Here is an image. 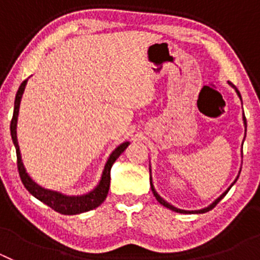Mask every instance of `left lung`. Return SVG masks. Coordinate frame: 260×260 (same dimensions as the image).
Masks as SVG:
<instances>
[{
	"instance_id": "1",
	"label": "left lung",
	"mask_w": 260,
	"mask_h": 260,
	"mask_svg": "<svg viewBox=\"0 0 260 260\" xmlns=\"http://www.w3.org/2000/svg\"><path fill=\"white\" fill-rule=\"evenodd\" d=\"M229 86L231 87H233L234 88V91H236V92H237V95H238V98L241 99V95H240V91H238L237 88H236V86H234V84H232L231 82H229ZM241 102H242V99H241ZM242 119H243V126H245V137H246V127H247V123H246V117H245V114H243L242 116ZM243 141H245V139H243ZM243 144V143H242ZM241 155H242V153H241ZM240 173H241V169H240V172H238V176H237V178H236V180L233 181V183H232L231 186H229L228 189L225 190L224 192H222L221 195H220L219 198L217 199H215V201L212 202V203L210 204V206H207V207H204V208H201V210H181V208H177V207H174L173 204H171L169 203V202H167L165 201L164 198H161V197H160V194H158L157 191H156V189H155V186H153V182H152V177L150 176V183H151V190H152V192H153V195H155V198L157 199V202L160 204H162V206H164V207H167V208H169V210H172V211H174V212H180V213H204V212H208V211H211L212 210L213 207H215L216 204L219 203L220 201H221L222 198H224L225 195L228 194V191L229 190H231V187L232 186L234 185V183H236V181L238 180V177H240ZM150 174H151V165H150Z\"/></svg>"
}]
</instances>
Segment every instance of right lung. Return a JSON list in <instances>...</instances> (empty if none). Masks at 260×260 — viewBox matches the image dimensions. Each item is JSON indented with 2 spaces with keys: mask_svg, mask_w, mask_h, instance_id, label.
<instances>
[{
  "mask_svg": "<svg viewBox=\"0 0 260 260\" xmlns=\"http://www.w3.org/2000/svg\"><path fill=\"white\" fill-rule=\"evenodd\" d=\"M28 79H26L18 88V92L15 95V102H14V113L13 118H11L10 123V134L13 143L15 146V151H17V160H18V171H19L20 180H22L23 185L32 194L36 199L43 202L44 204L49 206L57 212L62 213V215H78V213H83L87 211H91L93 208L99 207L103 202L107 198L108 191H109V185H110V169L112 165L114 164L119 155L127 148L130 142H123L119 146H117L112 153L108 157L107 162L103 169L102 177L99 181L98 185L93 187L91 191L87 194L82 195H66L61 191H54V190L45 189L35 181L32 180L29 174L27 173L26 168L23 165L22 156H20L19 144H18V138H17V123H18V114H19V107H20V100H22L23 92L27 86Z\"/></svg>",
  "mask_w": 260,
  "mask_h": 260,
  "instance_id": "obj_1",
  "label": "right lung"
}]
</instances>
